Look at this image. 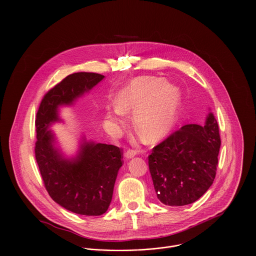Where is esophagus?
<instances>
[{
    "instance_id": "1",
    "label": "esophagus",
    "mask_w": 256,
    "mask_h": 256,
    "mask_svg": "<svg viewBox=\"0 0 256 256\" xmlns=\"http://www.w3.org/2000/svg\"><path fill=\"white\" fill-rule=\"evenodd\" d=\"M136 154H137V152H136V150H128L125 152V158H128V160H130V158H134Z\"/></svg>"
}]
</instances>
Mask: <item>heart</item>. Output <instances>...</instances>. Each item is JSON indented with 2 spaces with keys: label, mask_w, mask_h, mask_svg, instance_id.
Returning <instances> with one entry per match:
<instances>
[{
  "label": "heart",
  "mask_w": 256,
  "mask_h": 256,
  "mask_svg": "<svg viewBox=\"0 0 256 256\" xmlns=\"http://www.w3.org/2000/svg\"><path fill=\"white\" fill-rule=\"evenodd\" d=\"M180 88L160 78L139 76L128 82L108 106L106 118L114 132L125 123L126 111H133V123L146 140L166 137L174 126L180 104Z\"/></svg>",
  "instance_id": "heart-1"
}]
</instances>
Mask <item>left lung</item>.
Masks as SVG:
<instances>
[{
    "label": "left lung",
    "instance_id": "1",
    "mask_svg": "<svg viewBox=\"0 0 256 256\" xmlns=\"http://www.w3.org/2000/svg\"><path fill=\"white\" fill-rule=\"evenodd\" d=\"M209 110L204 125H184L148 156L154 191L164 205L191 204L213 184L220 139L217 120Z\"/></svg>",
    "mask_w": 256,
    "mask_h": 256
}]
</instances>
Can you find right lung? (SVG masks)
I'll return each instance as SVG.
<instances>
[{
	"label": "right lung",
	"instance_id": "add662e5",
	"mask_svg": "<svg viewBox=\"0 0 256 256\" xmlns=\"http://www.w3.org/2000/svg\"><path fill=\"white\" fill-rule=\"evenodd\" d=\"M104 78L100 74L84 72L66 76L44 96L36 120V158L46 190L61 207L84 216H100L108 211L122 166L121 150L80 135L76 152L68 156L50 128L64 122L61 108L73 106Z\"/></svg>",
	"mask_w": 256,
	"mask_h": 256
}]
</instances>
